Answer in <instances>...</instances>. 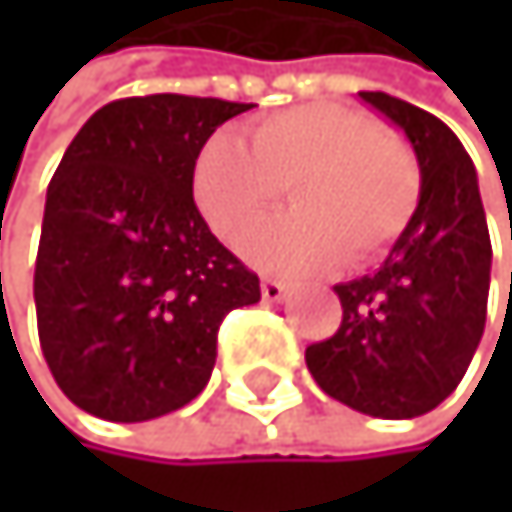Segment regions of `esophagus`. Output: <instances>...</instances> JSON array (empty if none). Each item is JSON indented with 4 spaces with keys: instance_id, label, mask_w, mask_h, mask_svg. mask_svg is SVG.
<instances>
[{
    "instance_id": "1",
    "label": "esophagus",
    "mask_w": 512,
    "mask_h": 512,
    "mask_svg": "<svg viewBox=\"0 0 512 512\" xmlns=\"http://www.w3.org/2000/svg\"><path fill=\"white\" fill-rule=\"evenodd\" d=\"M285 291H288V288H285L279 279H261V294H264V301H273V304H276V301L285 298Z\"/></svg>"
}]
</instances>
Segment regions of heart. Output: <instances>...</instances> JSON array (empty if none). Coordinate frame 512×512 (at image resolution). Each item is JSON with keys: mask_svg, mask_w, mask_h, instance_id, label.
I'll list each match as a JSON object with an SVG mask.
<instances>
[{"mask_svg": "<svg viewBox=\"0 0 512 512\" xmlns=\"http://www.w3.org/2000/svg\"><path fill=\"white\" fill-rule=\"evenodd\" d=\"M285 190L298 211L248 239L254 264L316 273L338 267L344 254L368 264L415 218L421 165L405 137L328 101L264 116L251 144L233 131L214 134L196 159V205L227 245L276 211Z\"/></svg>", "mask_w": 512, "mask_h": 512, "instance_id": "b5f03b06", "label": "heart"}]
</instances>
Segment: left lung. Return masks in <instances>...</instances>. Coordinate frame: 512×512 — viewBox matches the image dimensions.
Instances as JSON below:
<instances>
[{
	"mask_svg": "<svg viewBox=\"0 0 512 512\" xmlns=\"http://www.w3.org/2000/svg\"><path fill=\"white\" fill-rule=\"evenodd\" d=\"M359 97L405 131L421 199L378 273L334 285L344 319L328 341L307 347V368L331 399L402 421L433 411L464 378L485 328L491 239L458 134L384 91Z\"/></svg>",
	"mask_w": 512,
	"mask_h": 512,
	"instance_id": "obj_1",
	"label": "left lung"
}]
</instances>
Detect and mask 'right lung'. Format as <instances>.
Wrapping results in <instances>:
<instances>
[{"mask_svg": "<svg viewBox=\"0 0 512 512\" xmlns=\"http://www.w3.org/2000/svg\"><path fill=\"white\" fill-rule=\"evenodd\" d=\"M254 104L147 94L97 110L48 184L33 298L57 387L116 424L193 402L218 328L261 282L193 202L205 141Z\"/></svg>", "mask_w": 512, "mask_h": 512, "instance_id": "right-lung-1", "label": "right lung"}]
</instances>
